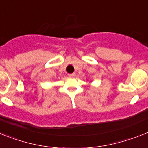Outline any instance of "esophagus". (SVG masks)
I'll return each mask as SVG.
<instances>
[{
	"label": "esophagus",
	"instance_id": "obj_1",
	"mask_svg": "<svg viewBox=\"0 0 148 148\" xmlns=\"http://www.w3.org/2000/svg\"><path fill=\"white\" fill-rule=\"evenodd\" d=\"M68 76L70 77V78H73V77L75 76V73H71V74H69Z\"/></svg>",
	"mask_w": 148,
	"mask_h": 148
}]
</instances>
